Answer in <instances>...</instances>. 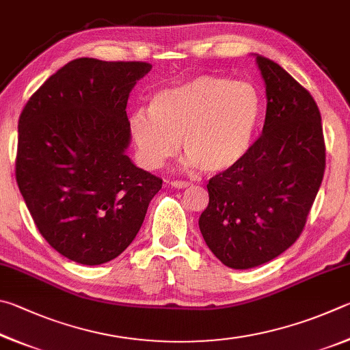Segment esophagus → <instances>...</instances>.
Wrapping results in <instances>:
<instances>
[{
  "instance_id": "obj_1",
  "label": "esophagus",
  "mask_w": 350,
  "mask_h": 350,
  "mask_svg": "<svg viewBox=\"0 0 350 350\" xmlns=\"http://www.w3.org/2000/svg\"><path fill=\"white\" fill-rule=\"evenodd\" d=\"M172 186L174 187H178V189H186L189 186H192L191 181H181V180H174L172 181Z\"/></svg>"
}]
</instances>
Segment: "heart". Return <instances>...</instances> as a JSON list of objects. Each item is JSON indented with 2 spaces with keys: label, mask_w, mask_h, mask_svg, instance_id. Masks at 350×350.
<instances>
[{
  "label": "heart",
  "mask_w": 350,
  "mask_h": 350,
  "mask_svg": "<svg viewBox=\"0 0 350 350\" xmlns=\"http://www.w3.org/2000/svg\"><path fill=\"white\" fill-rule=\"evenodd\" d=\"M265 110L260 89L249 81L200 75L152 96L149 112L129 120L139 161L163 167L178 141L187 163L217 174L246 155Z\"/></svg>",
  "instance_id": "obj_1"
}]
</instances>
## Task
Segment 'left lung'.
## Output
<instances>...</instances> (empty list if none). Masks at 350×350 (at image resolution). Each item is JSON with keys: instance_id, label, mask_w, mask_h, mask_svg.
Listing matches in <instances>:
<instances>
[{"instance_id": "1", "label": "left lung", "mask_w": 350, "mask_h": 350, "mask_svg": "<svg viewBox=\"0 0 350 350\" xmlns=\"http://www.w3.org/2000/svg\"><path fill=\"white\" fill-rule=\"evenodd\" d=\"M266 83L262 132L235 165L213 175L200 230L217 258L250 269L289 249L308 221L326 169L321 113L283 67L256 57Z\"/></svg>"}]
</instances>
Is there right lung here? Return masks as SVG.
<instances>
[{
	"instance_id": "obj_1",
	"label": "right lung",
	"mask_w": 350,
	"mask_h": 350,
	"mask_svg": "<svg viewBox=\"0 0 350 350\" xmlns=\"http://www.w3.org/2000/svg\"><path fill=\"white\" fill-rule=\"evenodd\" d=\"M144 61L77 58L49 77L18 120L15 175L40 234L96 266L124 252L163 180L126 155L132 88Z\"/></svg>"
}]
</instances>
